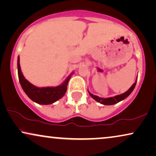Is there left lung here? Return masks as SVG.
<instances>
[{"mask_svg":"<svg viewBox=\"0 0 156 156\" xmlns=\"http://www.w3.org/2000/svg\"><path fill=\"white\" fill-rule=\"evenodd\" d=\"M137 79H138V77L136 78V81H135L134 83L132 85V86L130 87V88L128 89V90L126 91V92L123 93V94L115 95V96H114V97H111V98H100L98 96H97V95H93L91 93L89 92V91H88V93H89V95H90V96L95 100V101H96L97 102L101 103V104L107 105H111L115 104V103L120 102V101H123V100L126 98H127L128 95H129L130 93H132V91L133 90V89L135 88V86H136V85Z\"/></svg>","mask_w":156,"mask_h":156,"instance_id":"obj_1","label":"left lung"}]
</instances>
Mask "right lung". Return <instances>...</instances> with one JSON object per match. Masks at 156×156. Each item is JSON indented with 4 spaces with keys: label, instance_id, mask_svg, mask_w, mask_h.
<instances>
[{
    "label": "right lung",
    "instance_id": "1",
    "mask_svg": "<svg viewBox=\"0 0 156 156\" xmlns=\"http://www.w3.org/2000/svg\"><path fill=\"white\" fill-rule=\"evenodd\" d=\"M73 72L68 76L63 83L55 87H43L38 88L30 83L23 76L20 66V58L18 57V79L23 90L33 101L41 105H49L61 98L67 90L69 80Z\"/></svg>",
    "mask_w": 156,
    "mask_h": 156
}]
</instances>
